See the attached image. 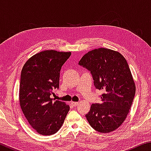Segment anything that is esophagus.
I'll return each instance as SVG.
<instances>
[{"label":"esophagus","mask_w":151,"mask_h":151,"mask_svg":"<svg viewBox=\"0 0 151 151\" xmlns=\"http://www.w3.org/2000/svg\"><path fill=\"white\" fill-rule=\"evenodd\" d=\"M72 103V104H73V106H77V105H78V104H79V103H78V102H72V103Z\"/></svg>","instance_id":"obj_1"}]
</instances>
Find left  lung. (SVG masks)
<instances>
[{
    "mask_svg": "<svg viewBox=\"0 0 151 151\" xmlns=\"http://www.w3.org/2000/svg\"><path fill=\"white\" fill-rule=\"evenodd\" d=\"M78 65L91 71L96 89L104 93L85 116L96 131L108 133L124 121L133 101L136 86L129 65L121 53L99 48L83 56Z\"/></svg>",
    "mask_w": 151,
    "mask_h": 151,
    "instance_id": "obj_1",
    "label": "left lung"
}]
</instances>
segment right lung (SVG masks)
Segmentation results:
<instances>
[{
	"label": "right lung",
	"mask_w": 151,
	"mask_h": 151,
	"mask_svg": "<svg viewBox=\"0 0 151 151\" xmlns=\"http://www.w3.org/2000/svg\"><path fill=\"white\" fill-rule=\"evenodd\" d=\"M70 55V52L42 51L30 57L22 67L20 105L30 125L42 135L56 133L69 111V105L54 101L50 95L59 88L61 67Z\"/></svg>",
	"instance_id": "add662e5"
}]
</instances>
